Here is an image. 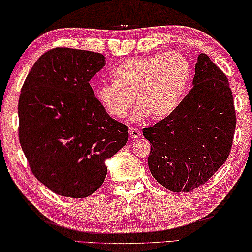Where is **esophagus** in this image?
<instances>
[{
	"instance_id": "1",
	"label": "esophagus",
	"mask_w": 252,
	"mask_h": 252,
	"mask_svg": "<svg viewBox=\"0 0 252 252\" xmlns=\"http://www.w3.org/2000/svg\"><path fill=\"white\" fill-rule=\"evenodd\" d=\"M129 135L131 139H136L138 137H141V131L136 128H129Z\"/></svg>"
}]
</instances>
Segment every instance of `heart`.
<instances>
[{
	"label": "heart",
	"instance_id": "obj_1",
	"mask_svg": "<svg viewBox=\"0 0 252 252\" xmlns=\"http://www.w3.org/2000/svg\"><path fill=\"white\" fill-rule=\"evenodd\" d=\"M113 82L96 89V98L110 116H127L136 99L131 121L171 116L187 94L192 70L188 59L176 52L158 53L124 61L114 70Z\"/></svg>",
	"mask_w": 252,
	"mask_h": 252
}]
</instances>
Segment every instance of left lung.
<instances>
[{"label": "left lung", "instance_id": "1", "mask_svg": "<svg viewBox=\"0 0 252 252\" xmlns=\"http://www.w3.org/2000/svg\"><path fill=\"white\" fill-rule=\"evenodd\" d=\"M228 78L201 53L191 89L174 114L143 129L154 179L172 192L203 185L228 158L236 129Z\"/></svg>", "mask_w": 252, "mask_h": 252}]
</instances>
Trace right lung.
<instances>
[{
	"label": "right lung",
	"mask_w": 252,
	"mask_h": 252,
	"mask_svg": "<svg viewBox=\"0 0 252 252\" xmlns=\"http://www.w3.org/2000/svg\"><path fill=\"white\" fill-rule=\"evenodd\" d=\"M101 53L55 48L33 64L19 99V138L34 176L61 196L81 199L101 187L106 160L128 141L126 125L99 104L89 81Z\"/></svg>",
	"instance_id": "right-lung-1"
}]
</instances>
